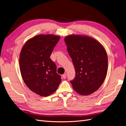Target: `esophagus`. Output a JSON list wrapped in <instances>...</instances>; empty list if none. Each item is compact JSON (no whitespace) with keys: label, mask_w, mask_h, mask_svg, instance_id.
<instances>
[{"label":"esophagus","mask_w":126,"mask_h":126,"mask_svg":"<svg viewBox=\"0 0 126 126\" xmlns=\"http://www.w3.org/2000/svg\"><path fill=\"white\" fill-rule=\"evenodd\" d=\"M62 77H63V79H65V78H66V74H63V75H62Z\"/></svg>","instance_id":"34e87169"}]
</instances>
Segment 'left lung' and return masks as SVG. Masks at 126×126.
I'll return each instance as SVG.
<instances>
[{
	"label": "left lung",
	"instance_id": "8db88e82",
	"mask_svg": "<svg viewBox=\"0 0 126 126\" xmlns=\"http://www.w3.org/2000/svg\"><path fill=\"white\" fill-rule=\"evenodd\" d=\"M72 59L76 76L70 81L74 89L87 96L104 83L108 70V56L104 46L93 37L70 35L64 39Z\"/></svg>",
	"mask_w": 126,
	"mask_h": 126
}]
</instances>
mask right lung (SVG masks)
<instances>
[{
  "label": "right lung",
  "mask_w": 126,
  "mask_h": 126,
  "mask_svg": "<svg viewBox=\"0 0 126 126\" xmlns=\"http://www.w3.org/2000/svg\"><path fill=\"white\" fill-rule=\"evenodd\" d=\"M60 37L51 34L36 36L26 42L20 53L22 79L30 90L40 96L54 93L62 81L56 64L50 58Z\"/></svg>",
  "instance_id": "1"
}]
</instances>
